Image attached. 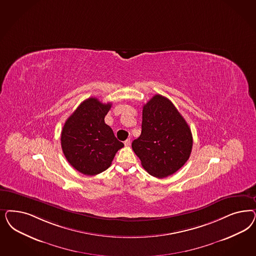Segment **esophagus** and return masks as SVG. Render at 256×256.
<instances>
[{
	"mask_svg": "<svg viewBox=\"0 0 256 256\" xmlns=\"http://www.w3.org/2000/svg\"><path fill=\"white\" fill-rule=\"evenodd\" d=\"M130 143H131L130 138H128V140H126L124 141V145H125V146H129V145H130Z\"/></svg>",
	"mask_w": 256,
	"mask_h": 256,
	"instance_id": "obj_1",
	"label": "esophagus"
}]
</instances>
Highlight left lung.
<instances>
[{
  "instance_id": "obj_1",
  "label": "left lung",
  "mask_w": 256,
  "mask_h": 256,
  "mask_svg": "<svg viewBox=\"0 0 256 256\" xmlns=\"http://www.w3.org/2000/svg\"><path fill=\"white\" fill-rule=\"evenodd\" d=\"M141 129L140 136L132 141V150L152 176L168 177L188 160L191 130L168 98L157 94L144 104Z\"/></svg>"
}]
</instances>
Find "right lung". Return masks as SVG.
Listing matches in <instances>:
<instances>
[{"label": "right lung", "mask_w": 256, "mask_h": 256, "mask_svg": "<svg viewBox=\"0 0 256 256\" xmlns=\"http://www.w3.org/2000/svg\"><path fill=\"white\" fill-rule=\"evenodd\" d=\"M111 104L96 98L84 100L68 116L61 132V146L68 162L84 175L108 170L124 143L116 138L104 118Z\"/></svg>", "instance_id": "add662e5"}]
</instances>
